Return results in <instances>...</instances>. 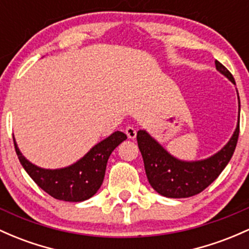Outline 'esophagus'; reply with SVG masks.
Wrapping results in <instances>:
<instances>
[{"label":"esophagus","instance_id":"1","mask_svg":"<svg viewBox=\"0 0 249 249\" xmlns=\"http://www.w3.org/2000/svg\"><path fill=\"white\" fill-rule=\"evenodd\" d=\"M125 133H126V136L130 139H135L136 136H137V131H136L135 127L132 126H127L126 129H125Z\"/></svg>","mask_w":249,"mask_h":249}]
</instances>
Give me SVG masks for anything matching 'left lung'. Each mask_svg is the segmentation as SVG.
Here are the masks:
<instances>
[{
    "mask_svg": "<svg viewBox=\"0 0 249 249\" xmlns=\"http://www.w3.org/2000/svg\"><path fill=\"white\" fill-rule=\"evenodd\" d=\"M216 70L235 85L233 75L217 60ZM239 99V93H237ZM240 131L239 118L233 136L220 151L206 160H182L174 157L145 130L137 132V142L150 185L162 196L170 198H185L197 195L217 178L231 160L236 147Z\"/></svg>",
    "mask_w": 249,
    "mask_h": 249,
    "instance_id": "8db88e82",
    "label": "left lung"
}]
</instances>
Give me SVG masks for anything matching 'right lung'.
<instances>
[{"mask_svg": "<svg viewBox=\"0 0 249 249\" xmlns=\"http://www.w3.org/2000/svg\"><path fill=\"white\" fill-rule=\"evenodd\" d=\"M126 135L116 131L92 147L83 158L60 169H45L33 164L21 154L15 138L14 145L18 160L31 178L52 197L66 202L89 200L102 187L110 155Z\"/></svg>", "mask_w": 249, "mask_h": 249, "instance_id": "right-lung-1", "label": "right lung"}]
</instances>
